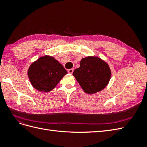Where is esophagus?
Instances as JSON below:
<instances>
[{"label":"esophagus","instance_id":"esophagus-1","mask_svg":"<svg viewBox=\"0 0 147 147\" xmlns=\"http://www.w3.org/2000/svg\"><path fill=\"white\" fill-rule=\"evenodd\" d=\"M73 72H74V69H69V70H68V72H69V74H72L73 73Z\"/></svg>","mask_w":147,"mask_h":147}]
</instances>
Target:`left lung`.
<instances>
[{"mask_svg": "<svg viewBox=\"0 0 147 147\" xmlns=\"http://www.w3.org/2000/svg\"><path fill=\"white\" fill-rule=\"evenodd\" d=\"M80 65L73 75L87 94H95L107 86L112 72L105 61L97 56H89L82 59Z\"/></svg>", "mask_w": 147, "mask_h": 147, "instance_id": "obj_1", "label": "left lung"}]
</instances>
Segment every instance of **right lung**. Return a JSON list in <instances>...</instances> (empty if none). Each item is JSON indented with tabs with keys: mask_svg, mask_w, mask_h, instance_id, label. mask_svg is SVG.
Returning <instances> with one entry per match:
<instances>
[{
	"mask_svg": "<svg viewBox=\"0 0 147 147\" xmlns=\"http://www.w3.org/2000/svg\"><path fill=\"white\" fill-rule=\"evenodd\" d=\"M67 74L54 57L45 55L30 64L28 75L32 86L40 92H48L54 89Z\"/></svg>",
	"mask_w": 147,
	"mask_h": 147,
	"instance_id": "right-lung-1",
	"label": "right lung"
}]
</instances>
